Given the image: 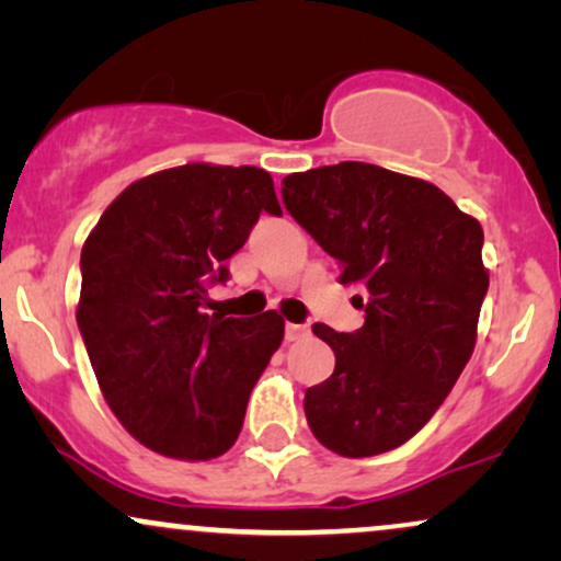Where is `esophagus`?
<instances>
[{
	"label": "esophagus",
	"mask_w": 561,
	"mask_h": 561,
	"mask_svg": "<svg viewBox=\"0 0 561 561\" xmlns=\"http://www.w3.org/2000/svg\"><path fill=\"white\" fill-rule=\"evenodd\" d=\"M311 334V327L308 324H287L285 327V340L287 343H298V340L308 337Z\"/></svg>",
	"instance_id": "1"
}]
</instances>
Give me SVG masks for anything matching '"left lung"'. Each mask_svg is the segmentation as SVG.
<instances>
[{"mask_svg": "<svg viewBox=\"0 0 561 561\" xmlns=\"http://www.w3.org/2000/svg\"><path fill=\"white\" fill-rule=\"evenodd\" d=\"M282 203L364 311L356 332L313 324L334 371L306 390L308 427L347 459L403 446L472 356L488 293L480 224L435 184L358 160L289 173Z\"/></svg>", "mask_w": 561, "mask_h": 561, "instance_id": "1", "label": "left lung"}]
</instances>
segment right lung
Returning <instances> with one entry per match:
<instances>
[{"label":"right lung","mask_w":561,"mask_h":561,"mask_svg":"<svg viewBox=\"0 0 561 561\" xmlns=\"http://www.w3.org/2000/svg\"><path fill=\"white\" fill-rule=\"evenodd\" d=\"M261 214L282 216L266 171L190 163L126 186L83 242L76 319L89 362L118 422L156 454H227L282 345L274 311L205 313Z\"/></svg>","instance_id":"obj_1"}]
</instances>
